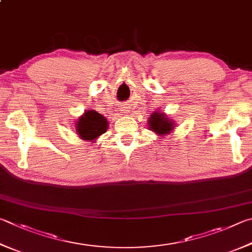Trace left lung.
<instances>
[{
    "label": "left lung",
    "instance_id": "left-lung-1",
    "mask_svg": "<svg viewBox=\"0 0 252 252\" xmlns=\"http://www.w3.org/2000/svg\"><path fill=\"white\" fill-rule=\"evenodd\" d=\"M149 130L155 132L158 135L171 133L174 129V120H170L165 113L154 111L148 120Z\"/></svg>",
    "mask_w": 252,
    "mask_h": 252
}]
</instances>
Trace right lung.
I'll return each instance as SVG.
<instances>
[{"mask_svg": "<svg viewBox=\"0 0 252 252\" xmlns=\"http://www.w3.org/2000/svg\"><path fill=\"white\" fill-rule=\"evenodd\" d=\"M109 123L107 119L94 110H87L76 123V132L82 140L94 142L107 132Z\"/></svg>", "mask_w": 252, "mask_h": 252, "instance_id": "add662e5", "label": "right lung"}]
</instances>
